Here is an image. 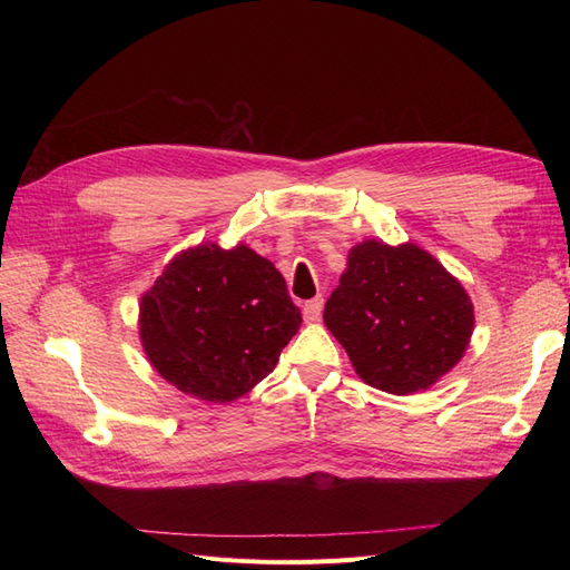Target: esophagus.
Instances as JSON below:
<instances>
[{"label":"esophagus","instance_id":"34e87169","mask_svg":"<svg viewBox=\"0 0 570 570\" xmlns=\"http://www.w3.org/2000/svg\"><path fill=\"white\" fill-rule=\"evenodd\" d=\"M321 312H323V299L321 297H314V299L304 302L302 314H304L306 323H316L321 318Z\"/></svg>","mask_w":570,"mask_h":570}]
</instances>
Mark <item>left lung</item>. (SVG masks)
I'll use <instances>...</instances> for the list:
<instances>
[{"label":"left lung","instance_id":"obj_1","mask_svg":"<svg viewBox=\"0 0 570 570\" xmlns=\"http://www.w3.org/2000/svg\"><path fill=\"white\" fill-rule=\"evenodd\" d=\"M323 321L361 381L390 392L428 390L469 347L473 304L435 256L413 243L356 245Z\"/></svg>","mask_w":570,"mask_h":570}]
</instances>
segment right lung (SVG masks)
<instances>
[{"label":"right lung","instance_id":"1","mask_svg":"<svg viewBox=\"0 0 570 570\" xmlns=\"http://www.w3.org/2000/svg\"><path fill=\"white\" fill-rule=\"evenodd\" d=\"M302 325L281 271L247 245L185 249L140 299V340L166 383L226 404L278 364Z\"/></svg>","mask_w":570,"mask_h":570}]
</instances>
